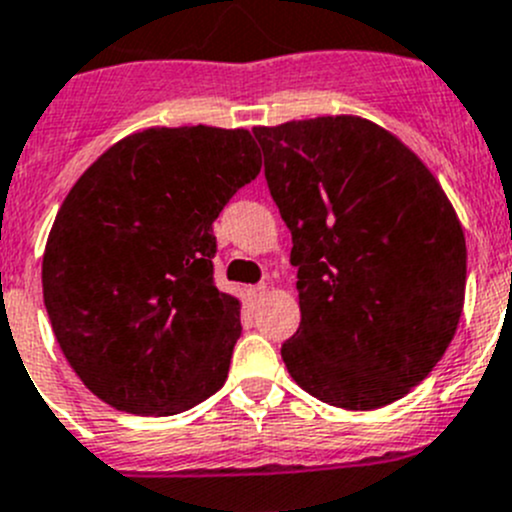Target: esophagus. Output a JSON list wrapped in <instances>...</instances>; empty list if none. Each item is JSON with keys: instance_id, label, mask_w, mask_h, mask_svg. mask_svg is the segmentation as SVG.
<instances>
[{"instance_id": "obj_1", "label": "esophagus", "mask_w": 512, "mask_h": 512, "mask_svg": "<svg viewBox=\"0 0 512 512\" xmlns=\"http://www.w3.org/2000/svg\"><path fill=\"white\" fill-rule=\"evenodd\" d=\"M267 292H270V287L265 285V282H262V285H255V287H250V297H252V302H262L267 297Z\"/></svg>"}]
</instances>
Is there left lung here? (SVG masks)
<instances>
[{"mask_svg": "<svg viewBox=\"0 0 512 512\" xmlns=\"http://www.w3.org/2000/svg\"><path fill=\"white\" fill-rule=\"evenodd\" d=\"M292 232V380L345 410L405 398L448 350L465 302L463 225L425 162L355 114L255 127Z\"/></svg>", "mask_w": 512, "mask_h": 512, "instance_id": "left-lung-1", "label": "left lung"}]
</instances>
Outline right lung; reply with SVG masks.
Returning <instances> with one entry per match:
<instances>
[{
	"label": "right lung",
	"instance_id": "add662e5",
	"mask_svg": "<svg viewBox=\"0 0 512 512\" xmlns=\"http://www.w3.org/2000/svg\"><path fill=\"white\" fill-rule=\"evenodd\" d=\"M260 167L247 130L150 127L74 182L42 292L64 357L99 400L162 418L225 385L242 325L240 300L212 282V222Z\"/></svg>",
	"mask_w": 512,
	"mask_h": 512
}]
</instances>
